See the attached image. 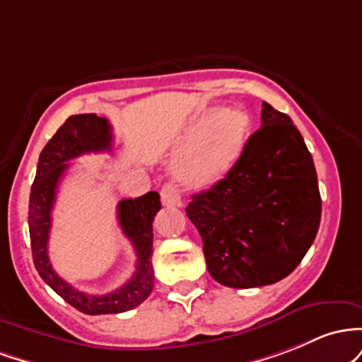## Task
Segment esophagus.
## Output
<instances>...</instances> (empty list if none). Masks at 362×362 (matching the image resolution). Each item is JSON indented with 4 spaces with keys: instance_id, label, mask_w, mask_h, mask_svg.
I'll list each match as a JSON object with an SVG mask.
<instances>
[{
    "instance_id": "esophagus-1",
    "label": "esophagus",
    "mask_w": 362,
    "mask_h": 362,
    "mask_svg": "<svg viewBox=\"0 0 362 362\" xmlns=\"http://www.w3.org/2000/svg\"><path fill=\"white\" fill-rule=\"evenodd\" d=\"M160 198H162V203H164V206L181 205L180 193H177V189L174 188L173 185H164V188H162L160 192Z\"/></svg>"
}]
</instances>
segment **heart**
<instances>
[{"instance_id": "b5f03b06", "label": "heart", "mask_w": 362, "mask_h": 362, "mask_svg": "<svg viewBox=\"0 0 362 362\" xmlns=\"http://www.w3.org/2000/svg\"><path fill=\"white\" fill-rule=\"evenodd\" d=\"M251 117L238 107L197 116L185 129L182 150L174 165L176 177L189 188H209L234 168L246 147Z\"/></svg>"}]
</instances>
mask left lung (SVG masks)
Segmentation results:
<instances>
[{
  "instance_id": "obj_1",
  "label": "left lung",
  "mask_w": 362,
  "mask_h": 362,
  "mask_svg": "<svg viewBox=\"0 0 362 362\" xmlns=\"http://www.w3.org/2000/svg\"><path fill=\"white\" fill-rule=\"evenodd\" d=\"M262 105V128L247 138L234 168L186 206L210 275L234 289L287 277L322 218L318 177L301 133L289 116Z\"/></svg>"
}]
</instances>
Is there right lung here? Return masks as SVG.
Instances as JSON below:
<instances>
[{"label": "right lung", "instance_id": "1", "mask_svg": "<svg viewBox=\"0 0 362 362\" xmlns=\"http://www.w3.org/2000/svg\"><path fill=\"white\" fill-rule=\"evenodd\" d=\"M112 128L105 117L97 115L70 116L39 156L37 173L28 200V233H30L34 265L44 282L68 304L85 315H112L136 308L148 298L153 289L152 222L160 210V197L148 192L144 197L128 198L117 203V221L136 251V270L133 277L119 289L104 296H92L75 289L52 270L47 257L51 230V212L56 192L68 169V160L83 153L111 152Z\"/></svg>", "mask_w": 362, "mask_h": 362}]
</instances>
